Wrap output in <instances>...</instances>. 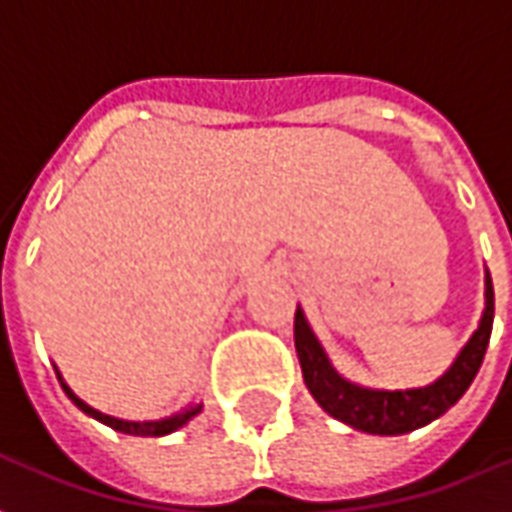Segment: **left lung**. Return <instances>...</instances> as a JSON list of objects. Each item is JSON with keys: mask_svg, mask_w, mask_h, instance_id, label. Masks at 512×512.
Here are the masks:
<instances>
[{"mask_svg": "<svg viewBox=\"0 0 512 512\" xmlns=\"http://www.w3.org/2000/svg\"><path fill=\"white\" fill-rule=\"evenodd\" d=\"M491 326H494V285L485 271V310L477 332L469 337V343L463 345L461 354L455 356V362L444 376L417 389H367V386L345 381L332 367L301 310H296L293 337H296V354H299L304 384L326 414L365 433L400 436V433L417 430L439 419L447 408L461 400L483 365L485 348L491 340Z\"/></svg>", "mask_w": 512, "mask_h": 512, "instance_id": "left-lung-1", "label": "left lung"}]
</instances>
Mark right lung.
I'll list each match as a JSON object with an SVG mask.
<instances>
[{
    "instance_id": "obj_1",
    "label": "right lung",
    "mask_w": 512,
    "mask_h": 512,
    "mask_svg": "<svg viewBox=\"0 0 512 512\" xmlns=\"http://www.w3.org/2000/svg\"><path fill=\"white\" fill-rule=\"evenodd\" d=\"M57 378H60V384H62V389H65V395L71 397L73 403L82 408L84 414H90V417H95L98 422H104V425L120 430V433H128V436H167V433H172V430L183 428V425H186L191 417H197V414L202 411V403H197V406H189L186 411H180V414H172V417H167V419H153V422H128V419H117V417H109V414H101L98 408L87 406L84 400H79V397L71 392V386L62 381L60 370H57Z\"/></svg>"
}]
</instances>
